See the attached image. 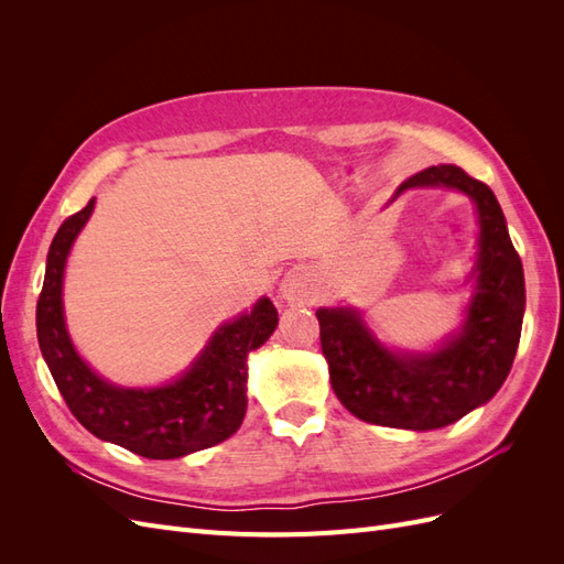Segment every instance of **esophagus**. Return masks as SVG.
I'll return each mask as SVG.
<instances>
[{"label": "esophagus", "instance_id": "1", "mask_svg": "<svg viewBox=\"0 0 564 564\" xmlns=\"http://www.w3.org/2000/svg\"><path fill=\"white\" fill-rule=\"evenodd\" d=\"M280 294H282V299H286V301H301L305 294H303V284H301V280H296V278H289V280H284L282 282V289H280Z\"/></svg>", "mask_w": 564, "mask_h": 564}]
</instances>
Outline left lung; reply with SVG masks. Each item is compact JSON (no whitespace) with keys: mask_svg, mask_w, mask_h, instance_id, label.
<instances>
[{"mask_svg":"<svg viewBox=\"0 0 564 564\" xmlns=\"http://www.w3.org/2000/svg\"><path fill=\"white\" fill-rule=\"evenodd\" d=\"M419 187H449L475 204V284L460 327L419 352L383 346L352 305L315 315L332 388L352 416L388 429L435 431L482 406L503 386L520 344L524 272L489 185L440 164L406 178L392 199Z\"/></svg>","mask_w":564,"mask_h":564,"instance_id":"1","label":"left lung"}]
</instances>
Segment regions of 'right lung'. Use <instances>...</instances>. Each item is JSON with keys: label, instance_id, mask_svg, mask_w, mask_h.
<instances>
[{"label": "right lung", "instance_id": "obj_1", "mask_svg": "<svg viewBox=\"0 0 564 564\" xmlns=\"http://www.w3.org/2000/svg\"><path fill=\"white\" fill-rule=\"evenodd\" d=\"M96 197L65 218L48 247L37 301V338L44 362L65 404L96 437L145 458H181L228 440L247 414V357L278 327L270 299L224 322L178 379L155 388L106 381L82 360L63 311L65 263Z\"/></svg>", "mask_w": 564, "mask_h": 564}]
</instances>
